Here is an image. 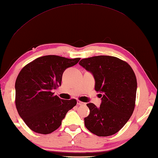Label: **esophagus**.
<instances>
[{
    "label": "esophagus",
    "mask_w": 158,
    "mask_h": 158,
    "mask_svg": "<svg viewBox=\"0 0 158 158\" xmlns=\"http://www.w3.org/2000/svg\"><path fill=\"white\" fill-rule=\"evenodd\" d=\"M77 104H78V105H83V104H85V103L81 102V101H80V100H78V101H77Z\"/></svg>",
    "instance_id": "1"
}]
</instances>
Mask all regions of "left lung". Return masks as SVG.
<instances>
[{
	"instance_id": "8db88e82",
	"label": "left lung",
	"mask_w": 158,
	"mask_h": 158,
	"mask_svg": "<svg viewBox=\"0 0 158 158\" xmlns=\"http://www.w3.org/2000/svg\"><path fill=\"white\" fill-rule=\"evenodd\" d=\"M79 64L94 76L95 90L102 94V104L97 108L86 104L90 113L85 125L98 136L118 132L130 119L136 103L137 81L131 66L111 56H96L83 59Z\"/></svg>"
}]
</instances>
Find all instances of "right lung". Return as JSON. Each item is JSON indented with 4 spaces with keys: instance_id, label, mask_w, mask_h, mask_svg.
<instances>
[{
    "instance_id": "right-lung-1",
    "label": "right lung",
    "mask_w": 158,
    "mask_h": 158,
    "mask_svg": "<svg viewBox=\"0 0 158 158\" xmlns=\"http://www.w3.org/2000/svg\"><path fill=\"white\" fill-rule=\"evenodd\" d=\"M80 59L47 55L37 58L21 69L15 80V103L19 115L32 131L53 132L76 105V99H60L52 91L61 85L65 69Z\"/></svg>"
}]
</instances>
